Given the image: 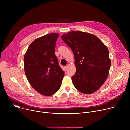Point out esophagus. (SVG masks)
I'll return each instance as SVG.
<instances>
[{
	"instance_id": "1",
	"label": "esophagus",
	"mask_w": 130,
	"mask_h": 130,
	"mask_svg": "<svg viewBox=\"0 0 130 130\" xmlns=\"http://www.w3.org/2000/svg\"><path fill=\"white\" fill-rule=\"evenodd\" d=\"M68 67V65H66V66H64V70H67Z\"/></svg>"
}]
</instances>
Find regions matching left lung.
Returning <instances> with one entry per match:
<instances>
[{"label": "left lung", "instance_id": "left-lung-1", "mask_svg": "<svg viewBox=\"0 0 130 130\" xmlns=\"http://www.w3.org/2000/svg\"><path fill=\"white\" fill-rule=\"evenodd\" d=\"M61 38L75 56L76 72L71 78L74 86L83 94L94 93L108 76L111 62L107 47L97 36L86 32L71 31Z\"/></svg>", "mask_w": 130, "mask_h": 130}]
</instances>
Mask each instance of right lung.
<instances>
[{"mask_svg": "<svg viewBox=\"0 0 130 130\" xmlns=\"http://www.w3.org/2000/svg\"><path fill=\"white\" fill-rule=\"evenodd\" d=\"M59 35L49 33L35 39L24 55V69L29 82L36 91L46 96L57 92L65 75L54 52Z\"/></svg>", "mask_w": 130, "mask_h": 130, "instance_id": "right-lung-1", "label": "right lung"}]
</instances>
